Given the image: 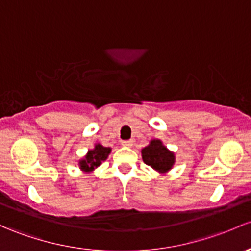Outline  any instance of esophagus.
Here are the masks:
<instances>
[{
	"label": "esophagus",
	"instance_id": "34e87169",
	"mask_svg": "<svg viewBox=\"0 0 251 251\" xmlns=\"http://www.w3.org/2000/svg\"><path fill=\"white\" fill-rule=\"evenodd\" d=\"M121 144H123L124 147H132V141H131V139H128V141H123Z\"/></svg>",
	"mask_w": 251,
	"mask_h": 251
}]
</instances>
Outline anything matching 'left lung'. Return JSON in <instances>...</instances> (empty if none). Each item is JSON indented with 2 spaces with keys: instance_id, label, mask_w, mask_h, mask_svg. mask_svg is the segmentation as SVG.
Returning <instances> with one entry per match:
<instances>
[{
  "instance_id": "obj_1",
  "label": "left lung",
  "mask_w": 251,
  "mask_h": 251,
  "mask_svg": "<svg viewBox=\"0 0 251 251\" xmlns=\"http://www.w3.org/2000/svg\"><path fill=\"white\" fill-rule=\"evenodd\" d=\"M142 159L159 173H167L176 162L173 152L163 146L160 139H151L149 146L142 149Z\"/></svg>"
}]
</instances>
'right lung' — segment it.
<instances>
[{
  "label": "right lung",
  "mask_w": 251,
  "mask_h": 251,
  "mask_svg": "<svg viewBox=\"0 0 251 251\" xmlns=\"http://www.w3.org/2000/svg\"><path fill=\"white\" fill-rule=\"evenodd\" d=\"M110 151H112L110 148L103 147L100 143L95 144L94 149L89 150L88 154H86L83 159L79 160V167H80V170L83 171V172L90 173L95 170V168L101 166V163L103 162V161L107 160Z\"/></svg>",
  "instance_id": "obj_1"
}]
</instances>
